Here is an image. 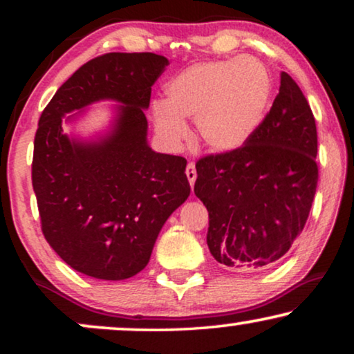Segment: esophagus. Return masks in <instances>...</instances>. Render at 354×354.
Instances as JSON below:
<instances>
[{
  "instance_id": "esophagus-1",
  "label": "esophagus",
  "mask_w": 354,
  "mask_h": 354,
  "mask_svg": "<svg viewBox=\"0 0 354 354\" xmlns=\"http://www.w3.org/2000/svg\"><path fill=\"white\" fill-rule=\"evenodd\" d=\"M185 174H187L188 182H190V185L193 187V183H195V180H196V167H195V164H193V162L188 164L187 169H185Z\"/></svg>"
}]
</instances>
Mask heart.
<instances>
[{"label":"heart","instance_id":"1","mask_svg":"<svg viewBox=\"0 0 354 354\" xmlns=\"http://www.w3.org/2000/svg\"><path fill=\"white\" fill-rule=\"evenodd\" d=\"M272 79L256 57L196 62L166 84V104L158 103L153 119L172 145L188 137L183 119H195L207 149L230 153L253 137L268 113Z\"/></svg>","mask_w":354,"mask_h":354}]
</instances>
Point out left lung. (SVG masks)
I'll list each match as a JSON object with an SVG mask.
<instances>
[{"instance_id": "obj_1", "label": "left lung", "mask_w": 354, "mask_h": 354, "mask_svg": "<svg viewBox=\"0 0 354 354\" xmlns=\"http://www.w3.org/2000/svg\"><path fill=\"white\" fill-rule=\"evenodd\" d=\"M317 130L287 72L272 108L243 147L196 162L195 195L209 212L207 246L234 270L269 268L306 224L317 187Z\"/></svg>"}]
</instances>
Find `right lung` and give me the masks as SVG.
Returning <instances> with one entry per match:
<instances>
[{
    "instance_id": "right-lung-1",
    "label": "right lung",
    "mask_w": 354,
    "mask_h": 354,
    "mask_svg": "<svg viewBox=\"0 0 354 354\" xmlns=\"http://www.w3.org/2000/svg\"><path fill=\"white\" fill-rule=\"evenodd\" d=\"M167 64L154 53L95 57L59 86L38 120L32 185L43 235L90 277L124 280L145 269L164 222L190 195L187 159L153 151L147 138L145 109ZM106 99L118 103L108 133L90 140L64 133V122Z\"/></svg>"
}]
</instances>
